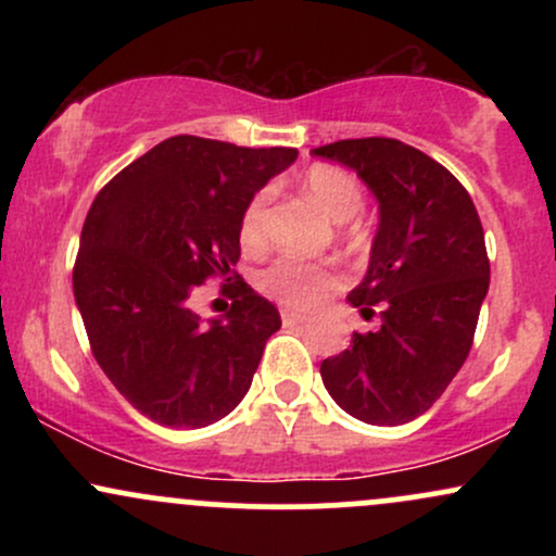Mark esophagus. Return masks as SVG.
<instances>
[{
  "instance_id": "1",
  "label": "esophagus",
  "mask_w": 556,
  "mask_h": 556,
  "mask_svg": "<svg viewBox=\"0 0 556 556\" xmlns=\"http://www.w3.org/2000/svg\"><path fill=\"white\" fill-rule=\"evenodd\" d=\"M305 321H308V316L305 314H298V311H282L285 327H295V324H305Z\"/></svg>"
}]
</instances>
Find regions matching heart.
Masks as SVG:
<instances>
[{
  "mask_svg": "<svg viewBox=\"0 0 556 556\" xmlns=\"http://www.w3.org/2000/svg\"><path fill=\"white\" fill-rule=\"evenodd\" d=\"M303 190L329 219L348 222L363 208V188L350 172L331 164H314L303 175ZM266 203L269 193L261 190L251 198L240 216V242L245 251H261L266 245ZM340 285V271L334 264L318 261L277 258L261 274V290L290 308L308 311L321 298H327Z\"/></svg>",
  "mask_w": 556,
  "mask_h": 556,
  "instance_id": "1",
  "label": "heart"
}]
</instances>
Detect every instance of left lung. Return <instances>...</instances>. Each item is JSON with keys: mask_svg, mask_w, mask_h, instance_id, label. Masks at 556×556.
I'll return each instance as SVG.
<instances>
[{"mask_svg": "<svg viewBox=\"0 0 556 556\" xmlns=\"http://www.w3.org/2000/svg\"><path fill=\"white\" fill-rule=\"evenodd\" d=\"M311 154L358 172L379 201L371 261L348 300L381 327L353 331L321 363L331 400L363 424L424 416L460 371L489 292L486 240L460 180L394 138H350Z\"/></svg>", "mask_w": 556, "mask_h": 556, "instance_id": "8db88e82", "label": "left lung"}]
</instances>
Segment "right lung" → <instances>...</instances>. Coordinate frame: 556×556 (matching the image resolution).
<instances>
[{
	"label": "right lung",
	"instance_id": "right-lung-1",
	"mask_svg": "<svg viewBox=\"0 0 556 556\" xmlns=\"http://www.w3.org/2000/svg\"><path fill=\"white\" fill-rule=\"evenodd\" d=\"M295 149L175 136L99 190L80 232L75 303L117 392L159 426L203 429L251 389L279 311L240 279L225 316L193 311L206 279L240 258V216ZM229 282V279H225Z\"/></svg>",
	"mask_w": 556,
	"mask_h": 556
}]
</instances>
